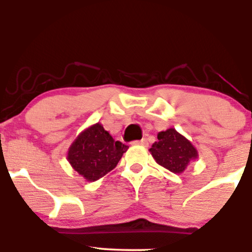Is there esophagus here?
<instances>
[{
  "label": "esophagus",
  "mask_w": 252,
  "mask_h": 252,
  "mask_svg": "<svg viewBox=\"0 0 252 252\" xmlns=\"http://www.w3.org/2000/svg\"><path fill=\"white\" fill-rule=\"evenodd\" d=\"M132 144H135V146H147V144H148V141H147L146 138H142V140L134 141Z\"/></svg>",
  "instance_id": "esophagus-1"
}]
</instances>
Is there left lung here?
Returning <instances> with one entry per match:
<instances>
[{"instance_id": "8db88e82", "label": "left lung", "mask_w": 252, "mask_h": 252, "mask_svg": "<svg viewBox=\"0 0 252 252\" xmlns=\"http://www.w3.org/2000/svg\"><path fill=\"white\" fill-rule=\"evenodd\" d=\"M156 163L174 174H181L192 161L198 158V150L189 140L169 128L158 134V142L149 149Z\"/></svg>"}]
</instances>
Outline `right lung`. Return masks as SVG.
I'll return each instance as SVG.
<instances>
[{"label":"right lung","mask_w":252,"mask_h":252,"mask_svg":"<svg viewBox=\"0 0 252 252\" xmlns=\"http://www.w3.org/2000/svg\"><path fill=\"white\" fill-rule=\"evenodd\" d=\"M129 147L114 137L99 122L84 129L68 147V163L86 181L99 180L111 172Z\"/></svg>","instance_id":"obj_1"}]
</instances>
